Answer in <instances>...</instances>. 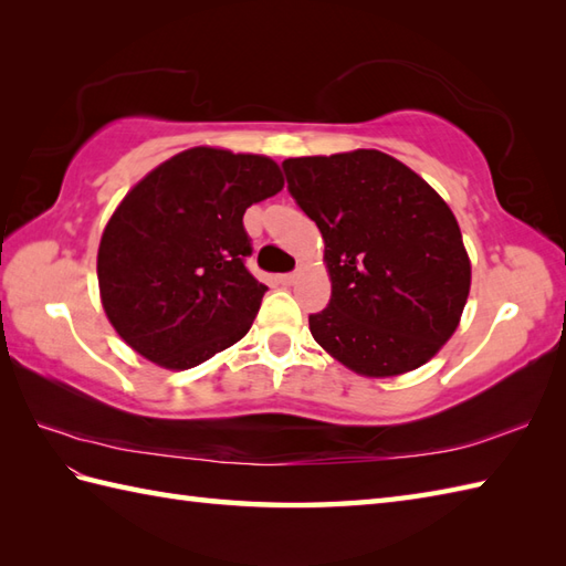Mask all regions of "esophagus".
I'll return each mask as SVG.
<instances>
[{
    "label": "esophagus",
    "instance_id": "1",
    "mask_svg": "<svg viewBox=\"0 0 566 566\" xmlns=\"http://www.w3.org/2000/svg\"><path fill=\"white\" fill-rule=\"evenodd\" d=\"M295 281H297V273H295V271H293V273H283V275H281V283H283V285H293Z\"/></svg>",
    "mask_w": 566,
    "mask_h": 566
}]
</instances>
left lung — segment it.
I'll use <instances>...</instances> for the list:
<instances>
[{
	"instance_id": "8db88e82",
	"label": "left lung",
	"mask_w": 566,
	"mask_h": 566,
	"mask_svg": "<svg viewBox=\"0 0 566 566\" xmlns=\"http://www.w3.org/2000/svg\"><path fill=\"white\" fill-rule=\"evenodd\" d=\"M283 171L324 237L332 300L310 315L315 342L366 378L431 360L458 329L472 275L446 200L378 149L285 159Z\"/></svg>"
}]
</instances>
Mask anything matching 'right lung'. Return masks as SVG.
I'll return each mask as SVG.
<instances>
[{
    "mask_svg": "<svg viewBox=\"0 0 566 566\" xmlns=\"http://www.w3.org/2000/svg\"><path fill=\"white\" fill-rule=\"evenodd\" d=\"M273 159L193 147L123 198L98 244V291L113 329L171 370L193 368L249 332L269 291L244 266V212L275 196Z\"/></svg>",
    "mask_w": 566,
    "mask_h": 566,
    "instance_id": "right-lung-1",
    "label": "right lung"
}]
</instances>
